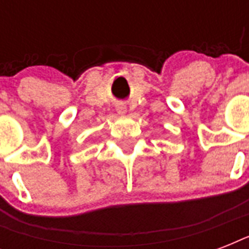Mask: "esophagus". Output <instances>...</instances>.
Wrapping results in <instances>:
<instances>
[{"mask_svg":"<svg viewBox=\"0 0 249 249\" xmlns=\"http://www.w3.org/2000/svg\"><path fill=\"white\" fill-rule=\"evenodd\" d=\"M119 112H123V108H119Z\"/></svg>","mask_w":249,"mask_h":249,"instance_id":"1","label":"esophagus"}]
</instances>
